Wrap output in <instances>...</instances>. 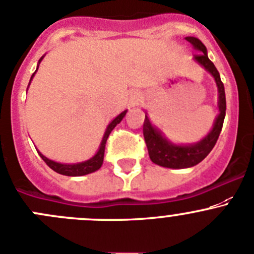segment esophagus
I'll list each match as a JSON object with an SVG mask.
<instances>
[{"mask_svg": "<svg viewBox=\"0 0 254 254\" xmlns=\"http://www.w3.org/2000/svg\"><path fill=\"white\" fill-rule=\"evenodd\" d=\"M140 102H141V95H140V93L132 92L130 94V103H131V105L139 104Z\"/></svg>", "mask_w": 254, "mask_h": 254, "instance_id": "1", "label": "esophagus"}]
</instances>
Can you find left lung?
Returning <instances> with one entry per match:
<instances>
[{
	"instance_id": "1",
	"label": "left lung",
	"mask_w": 254,
	"mask_h": 254,
	"mask_svg": "<svg viewBox=\"0 0 254 254\" xmlns=\"http://www.w3.org/2000/svg\"><path fill=\"white\" fill-rule=\"evenodd\" d=\"M186 41L192 44L196 51L198 52V53L195 54L196 61L215 78L216 84H217L218 88V94H220V97H218L220 98V102H218L220 114L216 119L212 130L208 132L205 139H202L195 145H186V146L175 145L167 141L152 127L149 118L145 115L142 132H144V139L145 142H146L150 159L154 164L164 167H170V169H186V167L195 166L198 162L202 161L210 154L211 150L213 149V146L217 142L226 115L225 87H223V83L220 78V73L216 69L215 64L208 59L207 49H206L205 44L198 38H195V37H186Z\"/></svg>"
}]
</instances>
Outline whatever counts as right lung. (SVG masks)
Segmentation results:
<instances>
[{
	"instance_id": "1",
	"label": "right lung",
	"mask_w": 254,
	"mask_h": 254,
	"mask_svg": "<svg viewBox=\"0 0 254 254\" xmlns=\"http://www.w3.org/2000/svg\"><path fill=\"white\" fill-rule=\"evenodd\" d=\"M42 58H43V57H42ZM42 58L39 59V63H41ZM37 69H38V68H37ZM37 69H36V72H37ZM36 72L32 74L31 79L33 78V75L36 74ZM29 83H31V82H29ZM125 114H127V110H125V112H123L122 114L118 115V117L115 118V119L113 120V122L110 123L109 125H108L107 130H105L104 136H103L102 144H100L99 150H98V152L94 155V156L92 157V159L87 160V161L80 162V164L67 165V164H59V162L52 161V160L47 159L46 156H43L41 152H38L39 156L42 157V160H43V161L46 162V164L48 165V166L51 167L53 171L58 172V174H61V175H65V176H83V175H87V174H90V172L97 171V170H99L100 166L103 165V160H104L105 144H107L108 136H109V134L112 132V130L114 129V127H117V125L119 124L120 122H122L123 118L125 117Z\"/></svg>"
}]
</instances>
